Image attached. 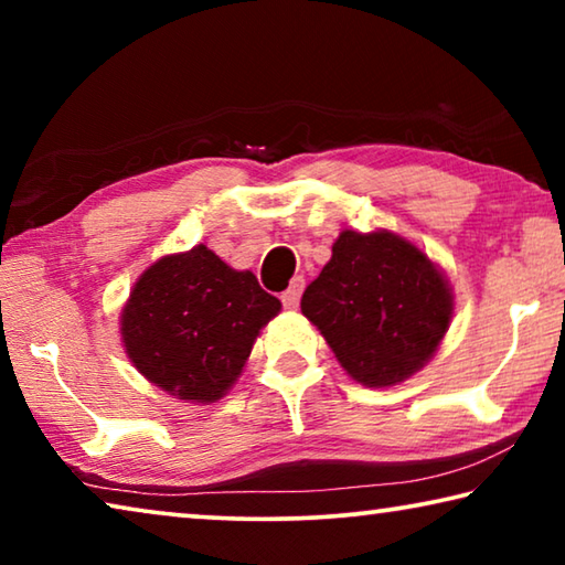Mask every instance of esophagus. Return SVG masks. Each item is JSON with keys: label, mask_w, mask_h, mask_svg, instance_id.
<instances>
[{"label": "esophagus", "mask_w": 565, "mask_h": 565, "mask_svg": "<svg viewBox=\"0 0 565 565\" xmlns=\"http://www.w3.org/2000/svg\"><path fill=\"white\" fill-rule=\"evenodd\" d=\"M301 291H303V279L301 276H296V279L291 281V286L289 289H286L284 294H281V303H284V309H296V306H299V296H301Z\"/></svg>", "instance_id": "obj_1"}]
</instances>
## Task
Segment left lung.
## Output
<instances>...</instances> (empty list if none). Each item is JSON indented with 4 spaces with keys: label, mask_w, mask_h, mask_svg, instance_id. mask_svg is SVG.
Here are the masks:
<instances>
[{
    "label": "left lung",
    "mask_w": 565,
    "mask_h": 565,
    "mask_svg": "<svg viewBox=\"0 0 565 565\" xmlns=\"http://www.w3.org/2000/svg\"><path fill=\"white\" fill-rule=\"evenodd\" d=\"M301 313L363 386H391L434 356L454 294L428 256L386 228L341 232L301 296Z\"/></svg>",
    "instance_id": "1"
}]
</instances>
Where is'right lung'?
Wrapping results in <instances>:
<instances>
[{
    "label": "right lung",
    "mask_w": 565,
    "mask_h": 565,
    "mask_svg": "<svg viewBox=\"0 0 565 565\" xmlns=\"http://www.w3.org/2000/svg\"><path fill=\"white\" fill-rule=\"evenodd\" d=\"M281 311L252 271H236L199 244L161 256L121 309V341L141 376L194 404L222 398L259 331Z\"/></svg>",
    "instance_id": "obj_1"
}]
</instances>
